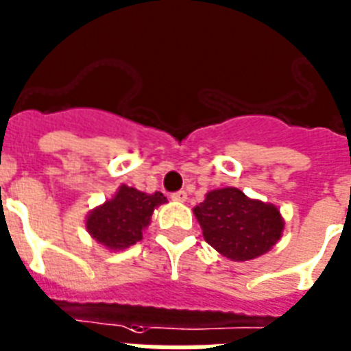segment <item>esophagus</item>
I'll return each mask as SVG.
<instances>
[{
    "instance_id": "esophagus-1",
    "label": "esophagus",
    "mask_w": 351,
    "mask_h": 351,
    "mask_svg": "<svg viewBox=\"0 0 351 351\" xmlns=\"http://www.w3.org/2000/svg\"><path fill=\"white\" fill-rule=\"evenodd\" d=\"M171 199L175 200V202H184V200L187 199V193L184 191V189H180V191H175V193H171Z\"/></svg>"
}]
</instances>
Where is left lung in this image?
I'll use <instances>...</instances> for the list:
<instances>
[{"label":"left lung","instance_id":"left-lung-1","mask_svg":"<svg viewBox=\"0 0 351 351\" xmlns=\"http://www.w3.org/2000/svg\"><path fill=\"white\" fill-rule=\"evenodd\" d=\"M193 211L206 243L234 261L258 258L282 237L283 219L276 206L248 199L235 187L210 191Z\"/></svg>","mask_w":351,"mask_h":351}]
</instances>
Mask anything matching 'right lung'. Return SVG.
Wrapping results in <instances>:
<instances>
[{
	"label": "right lung",
	"mask_w": 351,
	"mask_h": 351,
	"mask_svg": "<svg viewBox=\"0 0 351 351\" xmlns=\"http://www.w3.org/2000/svg\"><path fill=\"white\" fill-rule=\"evenodd\" d=\"M164 193L147 195L128 186H121L116 197L106 200L88 215L86 228L95 241L110 250H121L136 245L143 230L151 223L154 208L164 204Z\"/></svg>",
	"instance_id": "obj_1"
}]
</instances>
